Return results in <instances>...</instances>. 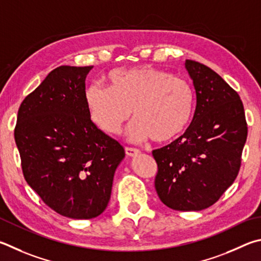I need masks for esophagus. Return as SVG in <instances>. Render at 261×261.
<instances>
[{"mask_svg": "<svg viewBox=\"0 0 261 261\" xmlns=\"http://www.w3.org/2000/svg\"><path fill=\"white\" fill-rule=\"evenodd\" d=\"M125 151H126V154L128 157H134V156H136V154L140 153V150L134 149V148H126Z\"/></svg>", "mask_w": 261, "mask_h": 261, "instance_id": "1", "label": "esophagus"}]
</instances>
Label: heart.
I'll use <instances>...</instances> for the list:
<instances>
[{
  "label": "heart",
  "instance_id": "heart-1",
  "mask_svg": "<svg viewBox=\"0 0 261 261\" xmlns=\"http://www.w3.org/2000/svg\"><path fill=\"white\" fill-rule=\"evenodd\" d=\"M109 87L90 85L86 104L90 119L105 134L116 135L132 116L126 136L133 143L151 138L166 143L184 133L194 111L195 95L188 81L153 66L118 68Z\"/></svg>",
  "mask_w": 261,
  "mask_h": 261
}]
</instances>
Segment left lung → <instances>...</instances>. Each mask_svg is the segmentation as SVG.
I'll list each match as a JSON object with an SVG mask.
<instances>
[{"mask_svg":"<svg viewBox=\"0 0 261 261\" xmlns=\"http://www.w3.org/2000/svg\"><path fill=\"white\" fill-rule=\"evenodd\" d=\"M196 91L193 121L185 134L152 154L158 165L154 188L176 211L210 207L239 174L248 125L239 94L204 64L187 59Z\"/></svg>","mask_w":261,"mask_h":261,"instance_id":"1","label":"left lung"}]
</instances>
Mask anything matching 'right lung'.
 Segmentation results:
<instances>
[{"instance_id":"1","label":"right lung","mask_w":261,"mask_h":261,"mask_svg":"<svg viewBox=\"0 0 261 261\" xmlns=\"http://www.w3.org/2000/svg\"><path fill=\"white\" fill-rule=\"evenodd\" d=\"M59 66L20 104L15 141L27 184L55 212L93 219L107 208L125 150L91 121L86 76Z\"/></svg>"}]
</instances>
